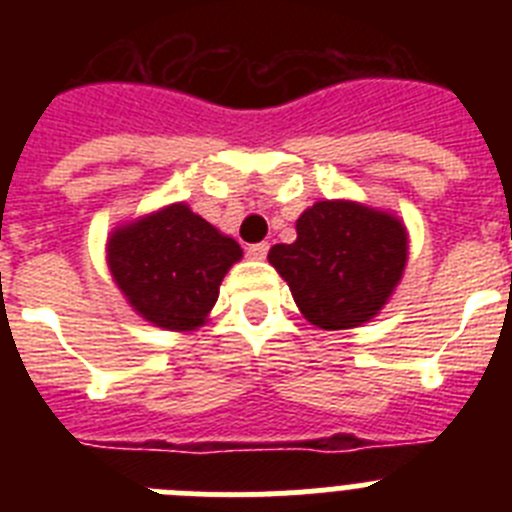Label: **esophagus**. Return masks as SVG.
I'll list each match as a JSON object with an SVG mask.
<instances>
[{"label": "esophagus", "mask_w": 512, "mask_h": 512, "mask_svg": "<svg viewBox=\"0 0 512 512\" xmlns=\"http://www.w3.org/2000/svg\"><path fill=\"white\" fill-rule=\"evenodd\" d=\"M266 253H269V243H253V246H248V256L256 261L266 259Z\"/></svg>", "instance_id": "34e87169"}]
</instances>
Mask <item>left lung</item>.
<instances>
[{
    "label": "left lung",
    "instance_id": "8db88e82",
    "mask_svg": "<svg viewBox=\"0 0 512 512\" xmlns=\"http://www.w3.org/2000/svg\"><path fill=\"white\" fill-rule=\"evenodd\" d=\"M297 241L277 243L269 264L320 330L372 323L408 266V228L395 212L356 200H320L297 217Z\"/></svg>",
    "mask_w": 512,
    "mask_h": 512
}]
</instances>
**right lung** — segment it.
I'll return each instance as SVG.
<instances>
[{"label": "right lung", "mask_w": 512, "mask_h": 512, "mask_svg": "<svg viewBox=\"0 0 512 512\" xmlns=\"http://www.w3.org/2000/svg\"><path fill=\"white\" fill-rule=\"evenodd\" d=\"M112 282L146 323L189 333L210 320L220 284L243 248L192 212L171 202L112 228L107 235Z\"/></svg>", "instance_id": "add662e5"}]
</instances>
